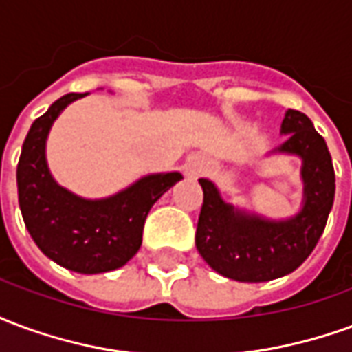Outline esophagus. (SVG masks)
Here are the masks:
<instances>
[{"instance_id":"esophagus-1","label":"esophagus","mask_w":352,"mask_h":352,"mask_svg":"<svg viewBox=\"0 0 352 352\" xmlns=\"http://www.w3.org/2000/svg\"><path fill=\"white\" fill-rule=\"evenodd\" d=\"M199 171H201V166H199V164H192V166H190V173H194V175H198Z\"/></svg>"}]
</instances>
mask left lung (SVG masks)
<instances>
[{
  "instance_id": "obj_1",
  "label": "left lung",
  "mask_w": 352,
  "mask_h": 352,
  "mask_svg": "<svg viewBox=\"0 0 352 352\" xmlns=\"http://www.w3.org/2000/svg\"><path fill=\"white\" fill-rule=\"evenodd\" d=\"M288 139L275 153L302 158L303 206L287 221H272L226 204L211 181L199 179L204 206L196 230L201 258L228 279L264 283L292 273L305 262L324 232L336 194L332 156L307 116L288 109L280 124Z\"/></svg>"
}]
</instances>
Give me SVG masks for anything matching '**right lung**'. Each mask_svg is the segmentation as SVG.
Here are the masks:
<instances>
[{
  "instance_id": "obj_1",
  "label": "right lung",
  "mask_w": 352,
  "mask_h": 352,
  "mask_svg": "<svg viewBox=\"0 0 352 352\" xmlns=\"http://www.w3.org/2000/svg\"><path fill=\"white\" fill-rule=\"evenodd\" d=\"M87 94H65L28 131L19 168V204L35 245L65 270L103 273L122 267L143 241L151 207L183 175L154 173L103 199H85L52 179L45 158L50 126L72 101Z\"/></svg>"
}]
</instances>
